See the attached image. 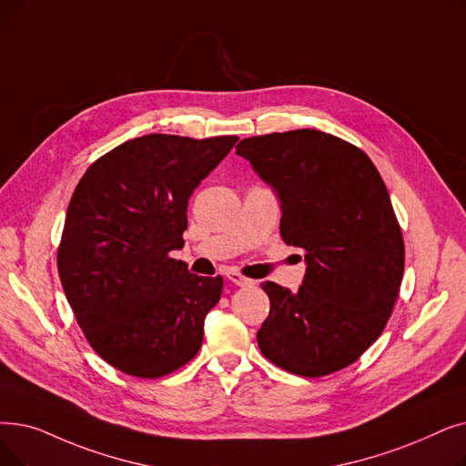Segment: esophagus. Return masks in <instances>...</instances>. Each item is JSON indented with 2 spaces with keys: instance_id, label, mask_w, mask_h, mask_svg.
Segmentation results:
<instances>
[{
  "instance_id": "1",
  "label": "esophagus",
  "mask_w": 466,
  "mask_h": 466,
  "mask_svg": "<svg viewBox=\"0 0 466 466\" xmlns=\"http://www.w3.org/2000/svg\"><path fill=\"white\" fill-rule=\"evenodd\" d=\"M227 278H228V281H232L234 286H238V288H246V286H251V283H253L249 278L241 276V274L236 272V270H230V272L227 274Z\"/></svg>"
}]
</instances>
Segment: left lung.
<instances>
[{"mask_svg":"<svg viewBox=\"0 0 466 466\" xmlns=\"http://www.w3.org/2000/svg\"><path fill=\"white\" fill-rule=\"evenodd\" d=\"M236 154L278 196L283 241L307 253L295 293L262 283L270 314L257 331L260 352L300 377L350 366L387 326L403 276V239L377 167L316 129L244 138Z\"/></svg>","mask_w":466,"mask_h":466,"instance_id":"left-lung-1","label":"left lung"}]
</instances>
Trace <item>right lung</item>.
<instances>
[{
  "label": "right lung",
  "mask_w": 466,
  "mask_h": 466,
  "mask_svg": "<svg viewBox=\"0 0 466 466\" xmlns=\"http://www.w3.org/2000/svg\"><path fill=\"white\" fill-rule=\"evenodd\" d=\"M238 137L145 135L96 159L79 180L58 248L63 289L95 352L140 379L190 361L222 278L169 257L185 246L188 198Z\"/></svg>",
  "instance_id": "obj_1"
}]
</instances>
